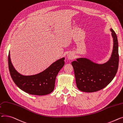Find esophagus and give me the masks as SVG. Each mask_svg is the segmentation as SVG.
I'll use <instances>...</instances> for the list:
<instances>
[{"mask_svg":"<svg viewBox=\"0 0 123 123\" xmlns=\"http://www.w3.org/2000/svg\"><path fill=\"white\" fill-rule=\"evenodd\" d=\"M68 58L69 60H73L74 58V55L73 54L69 53L68 55Z\"/></svg>","mask_w":123,"mask_h":123,"instance_id":"obj_1","label":"esophagus"}]
</instances>
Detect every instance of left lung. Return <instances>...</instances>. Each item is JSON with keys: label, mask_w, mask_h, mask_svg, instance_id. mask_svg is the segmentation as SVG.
I'll use <instances>...</instances> for the list:
<instances>
[{"label": "left lung", "mask_w": 123, "mask_h": 123, "mask_svg": "<svg viewBox=\"0 0 123 123\" xmlns=\"http://www.w3.org/2000/svg\"><path fill=\"white\" fill-rule=\"evenodd\" d=\"M113 38V49L110 60L103 64H97L86 58H79L71 62L77 87L85 92L101 90L109 84L116 75L119 66L118 42L116 34L111 29Z\"/></svg>", "instance_id": "8db88e82"}]
</instances>
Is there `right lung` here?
I'll list each match as a JSON object with an SVG mask.
<instances>
[{
  "label": "right lung",
  "mask_w": 123,
  "mask_h": 123,
  "mask_svg": "<svg viewBox=\"0 0 123 123\" xmlns=\"http://www.w3.org/2000/svg\"><path fill=\"white\" fill-rule=\"evenodd\" d=\"M10 53L8 55V67L10 74L18 87L32 95H45L51 93L55 88L56 77L64 64V57L56 61L38 74L23 75L15 70L11 63Z\"/></svg>",
  "instance_id": "1"
}]
</instances>
